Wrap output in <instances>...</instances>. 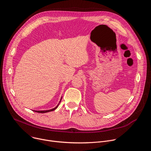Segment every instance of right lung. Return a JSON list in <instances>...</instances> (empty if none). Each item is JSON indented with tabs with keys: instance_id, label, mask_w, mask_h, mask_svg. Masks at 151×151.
Instances as JSON below:
<instances>
[{
	"instance_id": "add662e5",
	"label": "right lung",
	"mask_w": 151,
	"mask_h": 151,
	"mask_svg": "<svg viewBox=\"0 0 151 151\" xmlns=\"http://www.w3.org/2000/svg\"><path fill=\"white\" fill-rule=\"evenodd\" d=\"M61 99H62V97L61 98L60 102L61 101ZM60 102H59V103H60ZM59 103L58 104V105H57V106L55 107H54V108H53V109H50V110H47V111H35V112H38V113H46V112H51V111H54L55 109H56L57 108L58 106V104H59Z\"/></svg>"
}]
</instances>
